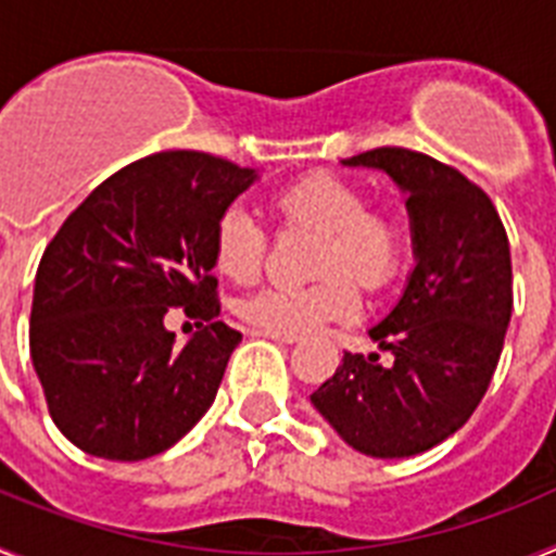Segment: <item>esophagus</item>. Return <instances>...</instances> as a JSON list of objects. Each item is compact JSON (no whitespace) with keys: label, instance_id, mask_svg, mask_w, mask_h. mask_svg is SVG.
I'll return each instance as SVG.
<instances>
[{"label":"esophagus","instance_id":"esophagus-1","mask_svg":"<svg viewBox=\"0 0 556 556\" xmlns=\"http://www.w3.org/2000/svg\"><path fill=\"white\" fill-rule=\"evenodd\" d=\"M253 337H267V339H275V342H281V345H294L298 342V337H289V333H269V331H250Z\"/></svg>","mask_w":556,"mask_h":556}]
</instances>
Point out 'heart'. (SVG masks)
<instances>
[{"instance_id":"obj_1","label":"heart","mask_w":556,"mask_h":556,"mask_svg":"<svg viewBox=\"0 0 556 556\" xmlns=\"http://www.w3.org/2000/svg\"><path fill=\"white\" fill-rule=\"evenodd\" d=\"M283 228L317 230L308 287H264L236 303V314L255 331L303 337L326 323L358 314V281L381 292L397 281L409 258V225L390 205H367L365 191L331 172H308L269 198ZM269 250V230L242 205H228L211 230V258L233 283L258 278Z\"/></svg>"}]
</instances>
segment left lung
<instances>
[{"label":"left lung","instance_id":"1","mask_svg":"<svg viewBox=\"0 0 556 556\" xmlns=\"http://www.w3.org/2000/svg\"><path fill=\"white\" fill-rule=\"evenodd\" d=\"M342 164L387 172L406 191L417 264L370 328L390 365L345 353L312 404L362 454H424L468 424L493 381L513 317L507 230L484 189L424 152L378 147Z\"/></svg>","mask_w":556,"mask_h":556}]
</instances>
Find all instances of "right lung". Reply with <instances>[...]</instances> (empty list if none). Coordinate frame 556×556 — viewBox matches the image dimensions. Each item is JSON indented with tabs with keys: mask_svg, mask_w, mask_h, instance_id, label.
I'll return each instance as SVG.
<instances>
[{
	"mask_svg": "<svg viewBox=\"0 0 556 556\" xmlns=\"http://www.w3.org/2000/svg\"><path fill=\"white\" fill-rule=\"evenodd\" d=\"M253 180L208 152H155L102 180L47 244L29 356L68 443L139 462L214 404L242 333L217 320L211 230ZM178 305L204 326L186 346L163 328Z\"/></svg>",
	"mask_w": 556,
	"mask_h": 556,
	"instance_id": "obj_1",
	"label": "right lung"
}]
</instances>
